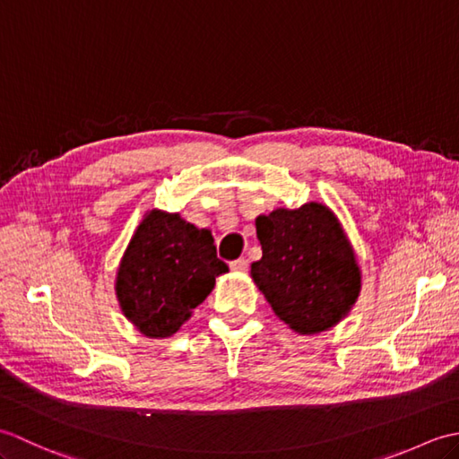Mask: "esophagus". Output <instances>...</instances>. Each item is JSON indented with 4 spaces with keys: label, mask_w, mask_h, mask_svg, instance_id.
<instances>
[{
    "label": "esophagus",
    "mask_w": 459,
    "mask_h": 459,
    "mask_svg": "<svg viewBox=\"0 0 459 459\" xmlns=\"http://www.w3.org/2000/svg\"><path fill=\"white\" fill-rule=\"evenodd\" d=\"M248 268V262L245 258H238V260H232L230 262V270L237 272V274H242V272H247Z\"/></svg>",
    "instance_id": "obj_1"
}]
</instances>
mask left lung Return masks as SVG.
<instances>
[{"label":"left lung","mask_w":459,"mask_h":459,"mask_svg":"<svg viewBox=\"0 0 459 459\" xmlns=\"http://www.w3.org/2000/svg\"><path fill=\"white\" fill-rule=\"evenodd\" d=\"M262 258L250 276L274 314L299 335L337 325L359 298L360 270L337 217L321 203L256 219Z\"/></svg>","instance_id":"left-lung-1"}]
</instances>
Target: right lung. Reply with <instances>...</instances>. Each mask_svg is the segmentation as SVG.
I'll return each mask as SVG.
<instances>
[{
    "instance_id": "1",
    "label": "right lung",
    "mask_w": 459,
    "mask_h": 459,
    "mask_svg": "<svg viewBox=\"0 0 459 459\" xmlns=\"http://www.w3.org/2000/svg\"><path fill=\"white\" fill-rule=\"evenodd\" d=\"M212 242L209 229H197L178 212H145L116 274L122 314L142 335L178 333L212 291L214 278L227 274Z\"/></svg>"
}]
</instances>
